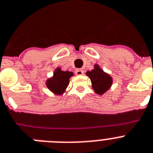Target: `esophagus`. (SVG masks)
Returning a JSON list of instances; mask_svg holds the SVG:
<instances>
[{
	"label": "esophagus",
	"instance_id": "1",
	"mask_svg": "<svg viewBox=\"0 0 153 153\" xmlns=\"http://www.w3.org/2000/svg\"><path fill=\"white\" fill-rule=\"evenodd\" d=\"M76 75H83V70L82 69H76Z\"/></svg>",
	"mask_w": 153,
	"mask_h": 153
}]
</instances>
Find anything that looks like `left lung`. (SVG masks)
<instances>
[{
    "mask_svg": "<svg viewBox=\"0 0 153 153\" xmlns=\"http://www.w3.org/2000/svg\"><path fill=\"white\" fill-rule=\"evenodd\" d=\"M86 75L91 79L93 90L99 95L104 94L110 89L113 83L111 76L105 73L97 64H95L94 69L91 71H87Z\"/></svg>",
    "mask_w": 153,
    "mask_h": 153,
    "instance_id": "obj_1",
    "label": "left lung"
}]
</instances>
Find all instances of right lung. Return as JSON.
Listing matches in <instances>:
<instances>
[{
  "instance_id": "right-lung-1",
  "label": "right lung",
  "mask_w": 153,
  "mask_h": 153,
  "mask_svg": "<svg viewBox=\"0 0 153 153\" xmlns=\"http://www.w3.org/2000/svg\"><path fill=\"white\" fill-rule=\"evenodd\" d=\"M74 75L73 72L62 71L60 67H57L52 77L46 79L47 88L56 95H62L67 88L70 78Z\"/></svg>"
}]
</instances>
